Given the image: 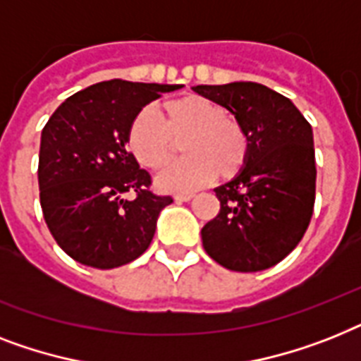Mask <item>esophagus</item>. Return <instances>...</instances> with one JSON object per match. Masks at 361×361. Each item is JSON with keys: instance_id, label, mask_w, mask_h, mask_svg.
Returning <instances> with one entry per match:
<instances>
[{"instance_id": "1", "label": "esophagus", "mask_w": 361, "mask_h": 361, "mask_svg": "<svg viewBox=\"0 0 361 361\" xmlns=\"http://www.w3.org/2000/svg\"><path fill=\"white\" fill-rule=\"evenodd\" d=\"M192 196L195 195H190V192H185V195H176L174 200L176 202H189V200H192Z\"/></svg>"}]
</instances>
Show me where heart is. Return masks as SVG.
I'll return each mask as SVG.
<instances>
[{"label":"heart","mask_w":361,"mask_h":361,"mask_svg":"<svg viewBox=\"0 0 361 361\" xmlns=\"http://www.w3.org/2000/svg\"><path fill=\"white\" fill-rule=\"evenodd\" d=\"M181 142L185 159L171 165L157 178V187L169 192H190L207 185L216 174L231 178L241 171L248 157L247 131L226 116L221 104L190 94L163 105V122L150 111H139L126 133L128 148L139 165L159 171L169 165Z\"/></svg>","instance_id":"b5f03b06"}]
</instances>
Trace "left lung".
Instances as JSON below:
<instances>
[{"label":"left lung","mask_w":361,"mask_h":361,"mask_svg":"<svg viewBox=\"0 0 361 361\" xmlns=\"http://www.w3.org/2000/svg\"><path fill=\"white\" fill-rule=\"evenodd\" d=\"M192 90L226 107L250 142L239 174L215 189L221 211L202 228L204 248L230 271H265L297 247L312 221V126L291 99L265 85L235 81Z\"/></svg>","instance_id":"obj_1"}]
</instances>
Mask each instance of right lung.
Returning a JSON list of instances; mask_svg holds the SVG:
<instances>
[{"label":"right lung","instance_id":"1","mask_svg":"<svg viewBox=\"0 0 361 361\" xmlns=\"http://www.w3.org/2000/svg\"><path fill=\"white\" fill-rule=\"evenodd\" d=\"M183 85L111 79L79 90L44 126L38 189L44 221L72 259L94 269L133 262L150 247L171 196L150 190L152 178L128 152L135 114ZM135 192L133 201L121 196Z\"/></svg>","mask_w":361,"mask_h":361}]
</instances>
